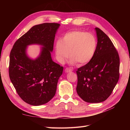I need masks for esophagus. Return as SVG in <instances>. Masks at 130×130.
I'll use <instances>...</instances> for the list:
<instances>
[{"mask_svg": "<svg viewBox=\"0 0 130 130\" xmlns=\"http://www.w3.org/2000/svg\"><path fill=\"white\" fill-rule=\"evenodd\" d=\"M72 69H71V68H66V69H65V72L66 73H69V72H72Z\"/></svg>", "mask_w": 130, "mask_h": 130, "instance_id": "obj_1", "label": "esophagus"}]
</instances>
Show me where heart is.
<instances>
[{
  "label": "heart",
  "mask_w": 130,
  "mask_h": 130,
  "mask_svg": "<svg viewBox=\"0 0 130 130\" xmlns=\"http://www.w3.org/2000/svg\"><path fill=\"white\" fill-rule=\"evenodd\" d=\"M97 40L93 35L81 30L66 33L55 46L58 60L63 63L70 55V63L82 66L89 62L95 54Z\"/></svg>",
  "instance_id": "b5f03b06"
}]
</instances>
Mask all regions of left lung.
<instances>
[{
	"label": "left lung",
	"mask_w": 130,
	"mask_h": 130,
	"mask_svg": "<svg viewBox=\"0 0 130 130\" xmlns=\"http://www.w3.org/2000/svg\"><path fill=\"white\" fill-rule=\"evenodd\" d=\"M95 29L98 38L95 54L91 61L76 71L77 93L89 103L107 99L119 78L118 53L107 35L98 27Z\"/></svg>",
	"instance_id": "obj_1"
}]
</instances>
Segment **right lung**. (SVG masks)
Segmentation results:
<instances>
[{"label": "right lung", "instance_id": "right-lung-1", "mask_svg": "<svg viewBox=\"0 0 130 130\" xmlns=\"http://www.w3.org/2000/svg\"><path fill=\"white\" fill-rule=\"evenodd\" d=\"M60 24L45 23L35 25L14 43L10 55L9 73L21 99L33 106L49 102L55 96L63 67L51 57L55 34ZM43 46L40 56L32 60L27 56V46Z\"/></svg>", "mask_w": 130, "mask_h": 130}]
</instances>
